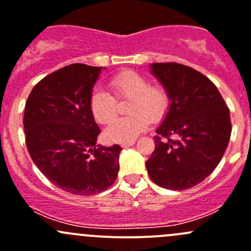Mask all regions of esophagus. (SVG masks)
<instances>
[{"instance_id":"1","label":"esophagus","mask_w":251,"mask_h":251,"mask_svg":"<svg viewBox=\"0 0 251 251\" xmlns=\"http://www.w3.org/2000/svg\"><path fill=\"white\" fill-rule=\"evenodd\" d=\"M134 144H135V140L128 141V143H123L122 144V148H129V146H133Z\"/></svg>"}]
</instances>
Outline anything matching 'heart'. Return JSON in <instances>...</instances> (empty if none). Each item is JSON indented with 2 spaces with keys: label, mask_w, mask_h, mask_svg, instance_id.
Returning a JSON list of instances; mask_svg holds the SVG:
<instances>
[{
  "label": "heart",
  "mask_w": 251,
  "mask_h": 251,
  "mask_svg": "<svg viewBox=\"0 0 251 251\" xmlns=\"http://www.w3.org/2000/svg\"><path fill=\"white\" fill-rule=\"evenodd\" d=\"M110 88L116 99H129V117L115 121L103 131L111 143H128L134 140L149 126L150 121L156 122L165 116L170 99L163 88L150 85L148 79L136 72L126 71L113 76ZM90 112L94 120L108 125L116 118V101L107 91L95 88L90 95Z\"/></svg>",
  "instance_id": "b5f03b06"
}]
</instances>
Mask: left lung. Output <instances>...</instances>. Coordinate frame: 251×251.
I'll return each instance as SVG.
<instances>
[{"instance_id": "8db88e82", "label": "left lung", "mask_w": 251, "mask_h": 251, "mask_svg": "<svg viewBox=\"0 0 251 251\" xmlns=\"http://www.w3.org/2000/svg\"><path fill=\"white\" fill-rule=\"evenodd\" d=\"M150 69L170 106L156 129L146 170L160 187L189 189L220 163L232 133L229 110L215 84L200 72L179 63H152Z\"/></svg>"}]
</instances>
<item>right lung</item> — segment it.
Masks as SVG:
<instances>
[{
  "label": "right lung",
  "mask_w": 251,
  "mask_h": 251,
  "mask_svg": "<svg viewBox=\"0 0 251 251\" xmlns=\"http://www.w3.org/2000/svg\"><path fill=\"white\" fill-rule=\"evenodd\" d=\"M101 71L81 63L63 67L39 81L25 103L29 155L50 182L71 194L103 192L120 170L122 148L96 145L101 130L89 101Z\"/></svg>",
  "instance_id": "add662e5"
}]
</instances>
